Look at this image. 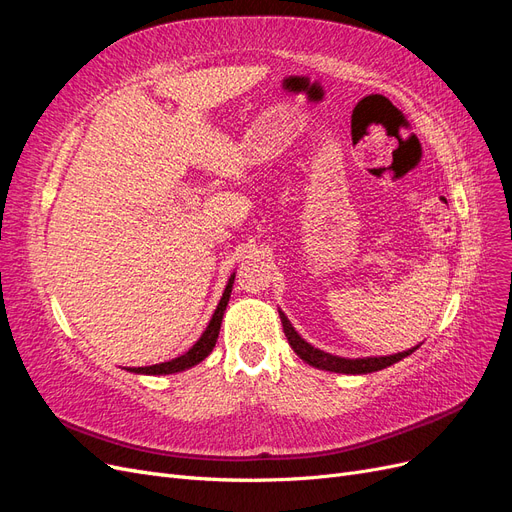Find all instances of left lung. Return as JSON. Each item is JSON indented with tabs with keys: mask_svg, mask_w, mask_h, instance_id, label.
Returning <instances> with one entry per match:
<instances>
[{
	"mask_svg": "<svg viewBox=\"0 0 512 512\" xmlns=\"http://www.w3.org/2000/svg\"><path fill=\"white\" fill-rule=\"evenodd\" d=\"M282 318V327L284 333L288 337V344L292 346V350L297 352L305 363H309L312 367L318 369H327V371H335V374H371V371H378L389 367L401 359H406L408 354H412L416 348L406 350V352H397L391 356H367V359H342V356H333L329 352H322L314 346H309L305 339H301V335L292 329V324L288 322V318L280 312Z\"/></svg>",
	"mask_w": 512,
	"mask_h": 512,
	"instance_id": "1",
	"label": "left lung"
}]
</instances>
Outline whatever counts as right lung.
Segmentation results:
<instances>
[{
  "instance_id": "1",
  "label": "right lung",
  "mask_w": 512,
  "mask_h": 512,
  "mask_svg": "<svg viewBox=\"0 0 512 512\" xmlns=\"http://www.w3.org/2000/svg\"><path fill=\"white\" fill-rule=\"evenodd\" d=\"M232 282H235V275H230L228 280V286L222 294V299L218 303V309H215V314L209 322L207 331L200 335L198 342L185 352L181 356H177V359L168 361V363H160V365H149V367H130V371H134V374H149V376H160V374H177V371H183V369H190L192 365L200 363L203 359H207L209 352L213 350L215 342H218V335H220V327H222V318H224V312H226V305H228V299H230V292H232Z\"/></svg>"
}]
</instances>
